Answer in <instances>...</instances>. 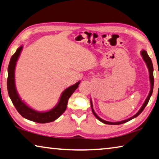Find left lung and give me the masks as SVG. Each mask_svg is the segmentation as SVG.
Instances as JSON below:
<instances>
[{
    "mask_svg": "<svg viewBox=\"0 0 159 159\" xmlns=\"http://www.w3.org/2000/svg\"><path fill=\"white\" fill-rule=\"evenodd\" d=\"M141 54H142V56L143 57V59L144 60V61L146 64H147V66L148 69V71H149V79H150V83H151V90H150V92H149V94H148V97L147 99H146L144 103H143V105L142 106V107L140 108V110H139L137 114L134 115V116H132V117L129 118V119L127 120H123V121H120V122H107V121H105L104 120L101 119V118L98 117V116L96 115V113L95 112L94 110H93V103L92 101L90 100V105H91V108H92V112L93 113V115L95 116V117L97 118L98 120H99L100 122H102V123H104V124H107V125H121V124H123V123H125L128 122V121H129L131 120L134 119V118L137 117L138 115H139L143 111V110H144L145 107L147 106L148 101H149V99L151 96H152V93H153V84H154V79H153V64H152V59H150V57H148V55L147 54V52L145 51V50H142V52H141Z\"/></svg>",
    "mask_w": 159,
    "mask_h": 159,
    "instance_id": "left-lung-1",
    "label": "left lung"
}]
</instances>
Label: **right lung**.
<instances>
[{
	"label": "right lung",
	"instance_id": "1",
	"mask_svg": "<svg viewBox=\"0 0 159 159\" xmlns=\"http://www.w3.org/2000/svg\"><path fill=\"white\" fill-rule=\"evenodd\" d=\"M22 49V46L20 47L17 49L16 53L12 56L8 68H7V88L9 97L11 99L12 104L16 107L17 112L23 117L38 123L53 122V121L56 120L57 118H59L66 110L69 98L79 87L80 81L77 82L76 84L64 90L59 102L53 109L47 112H37L36 110L32 109L20 99L16 89V84H15V69H16V62L20 54Z\"/></svg>",
	"mask_w": 159,
	"mask_h": 159
}]
</instances>
